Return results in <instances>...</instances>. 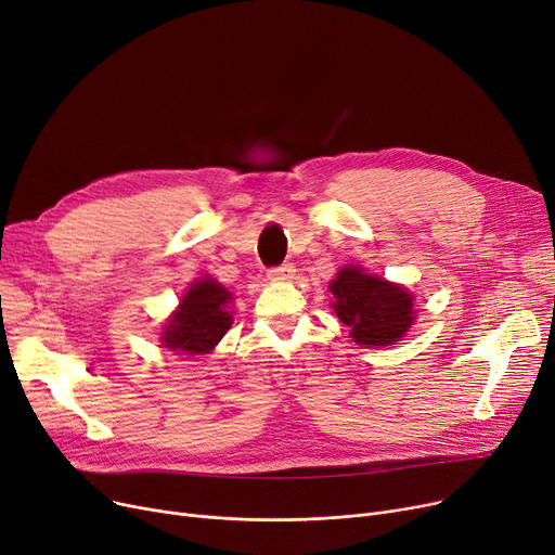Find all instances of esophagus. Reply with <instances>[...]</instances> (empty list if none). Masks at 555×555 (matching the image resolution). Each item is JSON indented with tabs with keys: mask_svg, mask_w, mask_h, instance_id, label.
Wrapping results in <instances>:
<instances>
[{
	"mask_svg": "<svg viewBox=\"0 0 555 555\" xmlns=\"http://www.w3.org/2000/svg\"><path fill=\"white\" fill-rule=\"evenodd\" d=\"M267 275H269L271 280H291L293 275H296V267H293V264H280V267L269 269Z\"/></svg>",
	"mask_w": 555,
	"mask_h": 555,
	"instance_id": "1",
	"label": "esophagus"
}]
</instances>
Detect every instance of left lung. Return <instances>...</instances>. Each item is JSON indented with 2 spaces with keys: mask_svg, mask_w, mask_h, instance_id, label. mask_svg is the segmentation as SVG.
<instances>
[{
  "mask_svg": "<svg viewBox=\"0 0 555 555\" xmlns=\"http://www.w3.org/2000/svg\"><path fill=\"white\" fill-rule=\"evenodd\" d=\"M336 315L358 345H395L412 324V296L397 284L345 267L332 282Z\"/></svg>",
  "mask_w": 555,
  "mask_h": 555,
  "instance_id": "obj_1",
  "label": "left lung"
}]
</instances>
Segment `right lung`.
<instances>
[{
    "label": "right lung",
    "mask_w": 555,
    "mask_h": 555,
    "mask_svg": "<svg viewBox=\"0 0 555 555\" xmlns=\"http://www.w3.org/2000/svg\"><path fill=\"white\" fill-rule=\"evenodd\" d=\"M231 293L215 280L192 284L181 300L179 311L163 332V347L175 353H208L223 334L231 330L233 315L228 311Z\"/></svg>",
    "instance_id": "right-lung-1"
}]
</instances>
